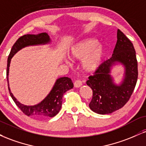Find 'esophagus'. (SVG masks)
I'll return each mask as SVG.
<instances>
[{
	"instance_id": "esophagus-1",
	"label": "esophagus",
	"mask_w": 146,
	"mask_h": 146,
	"mask_svg": "<svg viewBox=\"0 0 146 146\" xmlns=\"http://www.w3.org/2000/svg\"><path fill=\"white\" fill-rule=\"evenodd\" d=\"M82 85V82L81 80H76V81L74 82V86L75 88H79V87H80Z\"/></svg>"
}]
</instances>
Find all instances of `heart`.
Listing matches in <instances>:
<instances>
[{
    "mask_svg": "<svg viewBox=\"0 0 146 146\" xmlns=\"http://www.w3.org/2000/svg\"><path fill=\"white\" fill-rule=\"evenodd\" d=\"M105 48L95 38H88L78 43L71 49V58L81 60L82 66L87 72L96 71L102 64Z\"/></svg>",
    "mask_w": 146,
    "mask_h": 146,
    "instance_id": "obj_1",
    "label": "heart"
}]
</instances>
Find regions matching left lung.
<instances>
[{
  "label": "left lung",
  "instance_id": "left-lung-1",
  "mask_svg": "<svg viewBox=\"0 0 146 146\" xmlns=\"http://www.w3.org/2000/svg\"><path fill=\"white\" fill-rule=\"evenodd\" d=\"M117 63L125 66L123 81L119 85L113 83L111 68ZM138 78L136 52L131 41L119 29L113 56L100 65L94 75H90L86 84L93 90L89 107L100 115L110 114L124 106L131 96Z\"/></svg>",
  "mask_w": 146,
  "mask_h": 146
}]
</instances>
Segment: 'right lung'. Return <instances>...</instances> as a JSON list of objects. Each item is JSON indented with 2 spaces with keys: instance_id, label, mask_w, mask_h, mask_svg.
<instances>
[{
  "instance_id": "obj_1",
  "label": "right lung",
  "mask_w": 146,
  "mask_h": 146,
  "mask_svg": "<svg viewBox=\"0 0 146 146\" xmlns=\"http://www.w3.org/2000/svg\"><path fill=\"white\" fill-rule=\"evenodd\" d=\"M51 42L49 36L46 33H41L39 34H27L20 37L11 48L7 59V80L8 83V88L11 95L17 106L23 113L28 117H34L36 118L43 119L47 117H53L59 113L61 109L62 102L64 93L73 88L72 80L67 77H62L56 80L54 86L47 96L41 102L34 106H25L17 101L11 93L9 86V71L10 62L12 57L21 48L33 45L45 44Z\"/></svg>"
}]
</instances>
